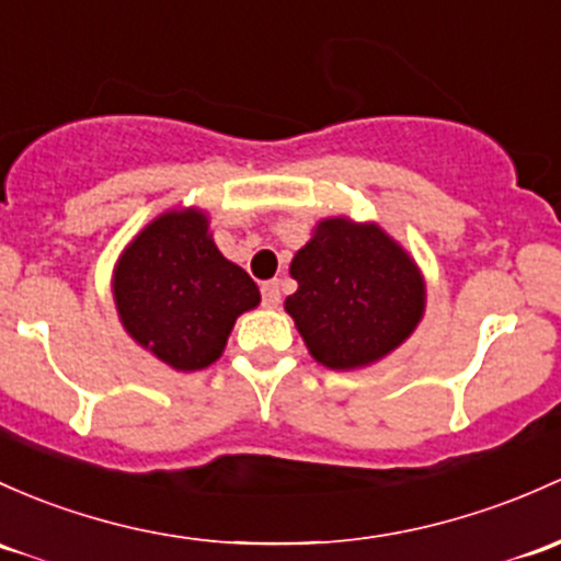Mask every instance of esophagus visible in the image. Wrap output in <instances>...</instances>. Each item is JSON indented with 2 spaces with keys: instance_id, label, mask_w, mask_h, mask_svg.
<instances>
[{
  "instance_id": "esophagus-1",
  "label": "esophagus",
  "mask_w": 561,
  "mask_h": 561,
  "mask_svg": "<svg viewBox=\"0 0 561 561\" xmlns=\"http://www.w3.org/2000/svg\"><path fill=\"white\" fill-rule=\"evenodd\" d=\"M261 293H263V306H268V309H276L282 300V282L279 279H268L261 285Z\"/></svg>"
}]
</instances>
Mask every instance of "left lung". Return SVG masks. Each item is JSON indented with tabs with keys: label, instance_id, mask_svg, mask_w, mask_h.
I'll return each mask as SVG.
<instances>
[{
	"label": "left lung",
	"instance_id": "obj_1",
	"mask_svg": "<svg viewBox=\"0 0 561 561\" xmlns=\"http://www.w3.org/2000/svg\"><path fill=\"white\" fill-rule=\"evenodd\" d=\"M290 274L298 290L285 309L317 363L328 368L376 363L422 320L420 271L379 226L322 220L293 257Z\"/></svg>",
	"mask_w": 561,
	"mask_h": 561
}]
</instances>
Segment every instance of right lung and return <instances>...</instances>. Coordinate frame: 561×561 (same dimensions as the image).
<instances>
[{"instance_id": "obj_1", "label": "right lung", "mask_w": 561, "mask_h": 561, "mask_svg": "<svg viewBox=\"0 0 561 561\" xmlns=\"http://www.w3.org/2000/svg\"><path fill=\"white\" fill-rule=\"evenodd\" d=\"M123 328L176 370L222 355L236 317L261 304L244 268L226 261L196 209L167 211L128 244L115 268Z\"/></svg>"}]
</instances>
